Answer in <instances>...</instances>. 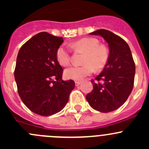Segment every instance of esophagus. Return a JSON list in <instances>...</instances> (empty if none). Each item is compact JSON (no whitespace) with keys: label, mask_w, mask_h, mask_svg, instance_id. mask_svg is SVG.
Segmentation results:
<instances>
[{"label":"esophagus","mask_w":149,"mask_h":149,"mask_svg":"<svg viewBox=\"0 0 149 149\" xmlns=\"http://www.w3.org/2000/svg\"><path fill=\"white\" fill-rule=\"evenodd\" d=\"M81 83V81H75V84H76V86H78L80 85Z\"/></svg>","instance_id":"esophagus-1"}]
</instances>
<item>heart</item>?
Masks as SVG:
<instances>
[{"mask_svg": "<svg viewBox=\"0 0 149 149\" xmlns=\"http://www.w3.org/2000/svg\"><path fill=\"white\" fill-rule=\"evenodd\" d=\"M75 49H81L86 52L82 65H72L65 69L64 75L67 79L81 80L89 76L94 70H100L104 67L109 59V49L104 45H100L97 39L92 37L83 38L71 45ZM56 58L63 66L69 65L70 62V51L65 45L57 49Z\"/></svg>", "mask_w": 149, "mask_h": 149, "instance_id": "obj_1", "label": "heart"}]
</instances>
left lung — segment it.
<instances>
[{"label":"left lung","mask_w":149,"mask_h":149,"mask_svg":"<svg viewBox=\"0 0 149 149\" xmlns=\"http://www.w3.org/2000/svg\"><path fill=\"white\" fill-rule=\"evenodd\" d=\"M90 34L104 39L109 55L104 68L95 78L98 82L91 80L93 90L86 98L93 109L101 112H112L120 107L130 96L134 84L136 65L128 45L120 37L106 29L97 30Z\"/></svg>","instance_id":"obj_1"}]
</instances>
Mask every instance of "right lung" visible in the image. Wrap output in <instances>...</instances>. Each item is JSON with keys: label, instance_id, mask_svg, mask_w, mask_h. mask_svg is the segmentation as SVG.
I'll return each mask as SVG.
<instances>
[{"label": "right lung", "instance_id": "1", "mask_svg": "<svg viewBox=\"0 0 149 149\" xmlns=\"http://www.w3.org/2000/svg\"><path fill=\"white\" fill-rule=\"evenodd\" d=\"M63 37L40 32L20 48L14 77L22 102L34 113L50 116L62 110L75 87L62 79L63 68L56 58Z\"/></svg>", "mask_w": 149, "mask_h": 149}]
</instances>
